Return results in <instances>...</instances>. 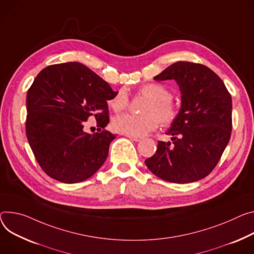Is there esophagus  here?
I'll use <instances>...</instances> for the list:
<instances>
[{
    "label": "esophagus",
    "mask_w": 254,
    "mask_h": 254,
    "mask_svg": "<svg viewBox=\"0 0 254 254\" xmlns=\"http://www.w3.org/2000/svg\"><path fill=\"white\" fill-rule=\"evenodd\" d=\"M127 136L128 137V139H130L131 141H134V142H139L142 140V137H140V136H132V135H127Z\"/></svg>",
    "instance_id": "1"
}]
</instances>
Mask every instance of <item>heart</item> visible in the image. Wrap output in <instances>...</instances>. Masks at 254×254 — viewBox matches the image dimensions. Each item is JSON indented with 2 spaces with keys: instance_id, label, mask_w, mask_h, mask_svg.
Masks as SVG:
<instances>
[{
  "instance_id": "b5f03b06",
  "label": "heart",
  "mask_w": 254,
  "mask_h": 254,
  "mask_svg": "<svg viewBox=\"0 0 254 254\" xmlns=\"http://www.w3.org/2000/svg\"><path fill=\"white\" fill-rule=\"evenodd\" d=\"M140 91L150 98V102L144 110L146 114L125 113L119 115L112 122V127L117 131L132 136H144L158 127V118L164 126L172 125L177 119L178 108L171 101L172 94L167 87L159 83H150L144 85ZM108 105L115 112L126 109L128 105L127 90L121 89L118 91L108 101Z\"/></svg>"
}]
</instances>
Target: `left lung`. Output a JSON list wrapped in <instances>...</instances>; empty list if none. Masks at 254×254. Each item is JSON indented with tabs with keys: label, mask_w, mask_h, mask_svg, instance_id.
Instances as JSON below:
<instances>
[{
	"label": "left lung",
	"mask_w": 254,
	"mask_h": 254,
	"mask_svg": "<svg viewBox=\"0 0 254 254\" xmlns=\"http://www.w3.org/2000/svg\"><path fill=\"white\" fill-rule=\"evenodd\" d=\"M154 80H175L181 106L166 131L173 145L159 141L155 155L145 160L146 166L173 183L204 178L218 164L231 136V95L210 67L190 62L174 63Z\"/></svg>",
	"instance_id": "1"
}]
</instances>
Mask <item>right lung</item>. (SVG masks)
Instances as JSON below:
<instances>
[{
	"label": "right lung",
	"instance_id": "add662e5",
	"mask_svg": "<svg viewBox=\"0 0 254 254\" xmlns=\"http://www.w3.org/2000/svg\"><path fill=\"white\" fill-rule=\"evenodd\" d=\"M117 92L85 64H52L36 76L26 96V135L42 170L64 183L91 177L103 165L117 135L104 129ZM89 116L100 133L83 130ZM103 130L101 131V129Z\"/></svg>",
	"mask_w": 254,
	"mask_h": 254
}]
</instances>
